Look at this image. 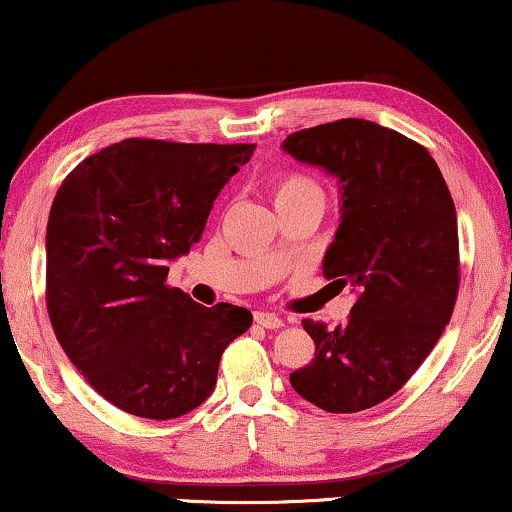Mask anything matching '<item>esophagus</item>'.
I'll return each mask as SVG.
<instances>
[{
    "instance_id": "esophagus-1",
    "label": "esophagus",
    "mask_w": 512,
    "mask_h": 512,
    "mask_svg": "<svg viewBox=\"0 0 512 512\" xmlns=\"http://www.w3.org/2000/svg\"><path fill=\"white\" fill-rule=\"evenodd\" d=\"M254 321L263 328H282L284 326V319H279L277 314H272V312H256Z\"/></svg>"
}]
</instances>
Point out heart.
<instances>
[{
	"label": "heart",
	"instance_id": "1",
	"mask_svg": "<svg viewBox=\"0 0 512 512\" xmlns=\"http://www.w3.org/2000/svg\"><path fill=\"white\" fill-rule=\"evenodd\" d=\"M272 195H275V202L291 200V198H305V195L321 198V188L317 186V181L307 177V174L286 172V174H282V177H277L275 188H272Z\"/></svg>",
	"mask_w": 512,
	"mask_h": 512
}]
</instances>
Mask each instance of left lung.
Masks as SVG:
<instances>
[{
    "instance_id": "left-lung-1",
    "label": "left lung",
    "mask_w": 512,
    "mask_h": 512,
    "mask_svg": "<svg viewBox=\"0 0 512 512\" xmlns=\"http://www.w3.org/2000/svg\"><path fill=\"white\" fill-rule=\"evenodd\" d=\"M282 149L340 184L324 275L352 286L338 328L305 319L314 359L289 375L305 401L359 412L394 396L450 324L459 289L457 212L431 153L401 132L342 118L293 132Z\"/></svg>"
}]
</instances>
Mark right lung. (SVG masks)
I'll return each mask as SVG.
<instances>
[{
    "label": "right lung",
    "instance_id": "right-lung-1",
    "mask_svg": "<svg viewBox=\"0 0 512 512\" xmlns=\"http://www.w3.org/2000/svg\"><path fill=\"white\" fill-rule=\"evenodd\" d=\"M254 151L123 139L58 188L46 226L48 317L69 361L116 408L146 419L195 410L216 387L223 349L251 326L244 307L198 305L165 279Z\"/></svg>",
    "mask_w": 512,
    "mask_h": 512
}]
</instances>
